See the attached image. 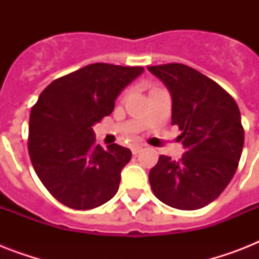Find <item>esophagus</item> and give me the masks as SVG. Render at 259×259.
Masks as SVG:
<instances>
[{
    "mask_svg": "<svg viewBox=\"0 0 259 259\" xmlns=\"http://www.w3.org/2000/svg\"><path fill=\"white\" fill-rule=\"evenodd\" d=\"M144 149L141 145H134L133 148H132V152H133V154H138L141 153V150Z\"/></svg>",
    "mask_w": 259,
    "mask_h": 259,
    "instance_id": "esophagus-1",
    "label": "esophagus"
}]
</instances>
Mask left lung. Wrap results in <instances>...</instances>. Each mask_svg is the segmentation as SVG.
<instances>
[{
	"instance_id": "left-lung-1",
	"label": "left lung",
	"mask_w": 259,
	"mask_h": 259,
	"mask_svg": "<svg viewBox=\"0 0 259 259\" xmlns=\"http://www.w3.org/2000/svg\"><path fill=\"white\" fill-rule=\"evenodd\" d=\"M172 97V125L181 130L180 160L160 156L149 183L158 200L177 209L209 204L229 185L241 158L245 132L237 102L191 67H148Z\"/></svg>"
}]
</instances>
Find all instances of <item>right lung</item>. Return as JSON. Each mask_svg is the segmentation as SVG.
<instances>
[{"label":"right lung","mask_w":259,"mask_h":259,"mask_svg":"<svg viewBox=\"0 0 259 259\" xmlns=\"http://www.w3.org/2000/svg\"><path fill=\"white\" fill-rule=\"evenodd\" d=\"M142 67L95 63L51 83L29 118L28 150L34 172L67 207L91 209L117 193L132 152L95 144L93 126L113 113L118 95Z\"/></svg>","instance_id":"add662e5"}]
</instances>
